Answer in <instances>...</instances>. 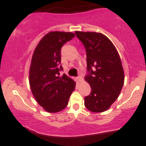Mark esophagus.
<instances>
[{
	"label": "esophagus",
	"instance_id": "esophagus-1",
	"mask_svg": "<svg viewBox=\"0 0 146 146\" xmlns=\"http://www.w3.org/2000/svg\"><path fill=\"white\" fill-rule=\"evenodd\" d=\"M83 80V78H82V76H78L77 77V81L78 82H82V81Z\"/></svg>",
	"mask_w": 146,
	"mask_h": 146
}]
</instances>
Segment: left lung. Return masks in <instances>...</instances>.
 Listing matches in <instances>:
<instances>
[{"label": "left lung", "mask_w": 146, "mask_h": 146, "mask_svg": "<svg viewBox=\"0 0 146 146\" xmlns=\"http://www.w3.org/2000/svg\"><path fill=\"white\" fill-rule=\"evenodd\" d=\"M75 33L86 49L89 74L84 79L92 89L84 98V105L94 113L105 111L119 97L124 83L120 56L112 42L102 33Z\"/></svg>", "instance_id": "8db88e82"}]
</instances>
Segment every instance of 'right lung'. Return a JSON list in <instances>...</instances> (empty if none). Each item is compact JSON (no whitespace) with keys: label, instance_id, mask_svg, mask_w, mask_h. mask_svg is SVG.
<instances>
[{"label":"right lung","instance_id":"1","mask_svg":"<svg viewBox=\"0 0 146 146\" xmlns=\"http://www.w3.org/2000/svg\"><path fill=\"white\" fill-rule=\"evenodd\" d=\"M75 36L70 32H50L40 40L33 52L29 72V83L37 103L46 111L57 113L68 104L76 83L66 74L60 76L63 68L61 48Z\"/></svg>","mask_w":146,"mask_h":146}]
</instances>
